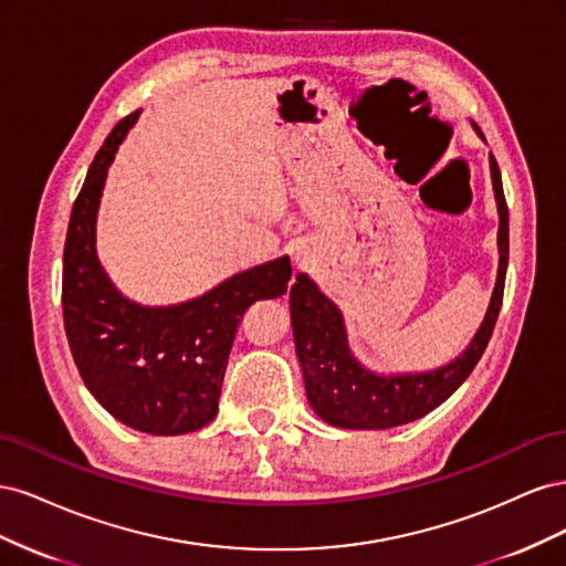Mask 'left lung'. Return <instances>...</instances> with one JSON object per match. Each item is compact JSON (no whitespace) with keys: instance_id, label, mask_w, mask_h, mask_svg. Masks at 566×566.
Wrapping results in <instances>:
<instances>
[{"instance_id":"1","label":"left lung","mask_w":566,"mask_h":566,"mask_svg":"<svg viewBox=\"0 0 566 566\" xmlns=\"http://www.w3.org/2000/svg\"><path fill=\"white\" fill-rule=\"evenodd\" d=\"M472 127L479 139H484L476 125ZM489 169L499 210V273L484 321L468 347L449 364L416 373H378L358 364L349 349L342 312L306 273H297L295 285L290 287V323L306 399L323 422L345 430H389L413 422L447 401L474 370L499 318L507 271V205L493 156H489Z\"/></svg>"}]
</instances>
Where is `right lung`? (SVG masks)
<instances>
[{"instance_id": "1", "label": "right lung", "mask_w": 566, "mask_h": 566, "mask_svg": "<svg viewBox=\"0 0 566 566\" xmlns=\"http://www.w3.org/2000/svg\"><path fill=\"white\" fill-rule=\"evenodd\" d=\"M142 111L101 146L73 205L63 250V321L92 397L136 432L175 437L214 420L238 323L250 304L287 293L290 260L238 271L177 304H139L108 279L96 254V221L115 153Z\"/></svg>"}]
</instances>
